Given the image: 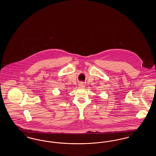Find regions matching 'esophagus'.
Returning a JSON list of instances; mask_svg holds the SVG:
<instances>
[{"label":"esophagus","mask_w":156,"mask_h":156,"mask_svg":"<svg viewBox=\"0 0 156 156\" xmlns=\"http://www.w3.org/2000/svg\"><path fill=\"white\" fill-rule=\"evenodd\" d=\"M78 87H79V88H85V85H84L83 83H80L79 84Z\"/></svg>","instance_id":"34e87169"}]
</instances>
